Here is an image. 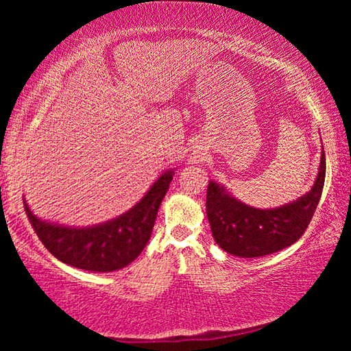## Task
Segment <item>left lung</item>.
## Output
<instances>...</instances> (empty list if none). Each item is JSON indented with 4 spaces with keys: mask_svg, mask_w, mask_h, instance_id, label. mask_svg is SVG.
Returning a JSON list of instances; mask_svg holds the SVG:
<instances>
[{
    "mask_svg": "<svg viewBox=\"0 0 351 351\" xmlns=\"http://www.w3.org/2000/svg\"><path fill=\"white\" fill-rule=\"evenodd\" d=\"M325 182V152L320 156L316 182L310 192L276 209H255L209 182L206 210L212 235L226 252L243 258L263 257L282 251L300 239L316 212Z\"/></svg>",
    "mask_w": 351,
    "mask_h": 351,
    "instance_id": "left-lung-1",
    "label": "left lung"
}]
</instances>
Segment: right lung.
I'll list each match as a JSON object with an SVG mask.
<instances>
[{"label":"right lung","instance_id":"right-lung-1","mask_svg":"<svg viewBox=\"0 0 351 351\" xmlns=\"http://www.w3.org/2000/svg\"><path fill=\"white\" fill-rule=\"evenodd\" d=\"M171 180L173 173L165 171L133 209L93 228L41 221L29 210L26 201L25 210L40 241L56 258L79 269L111 272L125 268L144 251Z\"/></svg>","mask_w":351,"mask_h":351}]
</instances>
